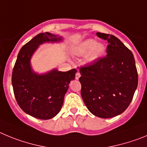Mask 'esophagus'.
Returning <instances> with one entry per match:
<instances>
[{
	"instance_id": "34e87169",
	"label": "esophagus",
	"mask_w": 147,
	"mask_h": 147,
	"mask_svg": "<svg viewBox=\"0 0 147 147\" xmlns=\"http://www.w3.org/2000/svg\"><path fill=\"white\" fill-rule=\"evenodd\" d=\"M80 77V72H79V71H78V72H76V75H75V79H76V80H78Z\"/></svg>"
}]
</instances>
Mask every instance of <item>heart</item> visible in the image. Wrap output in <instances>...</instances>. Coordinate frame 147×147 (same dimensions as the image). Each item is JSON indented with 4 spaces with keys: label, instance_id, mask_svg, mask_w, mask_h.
<instances>
[{
    "label": "heart",
    "instance_id": "1",
    "mask_svg": "<svg viewBox=\"0 0 147 147\" xmlns=\"http://www.w3.org/2000/svg\"><path fill=\"white\" fill-rule=\"evenodd\" d=\"M105 51V47L101 43H96L94 39H86L77 48V54L85 55L88 54V60L90 61L96 60Z\"/></svg>",
    "mask_w": 147,
    "mask_h": 147
}]
</instances>
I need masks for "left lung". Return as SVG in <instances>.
<instances>
[{
	"mask_svg": "<svg viewBox=\"0 0 147 147\" xmlns=\"http://www.w3.org/2000/svg\"><path fill=\"white\" fill-rule=\"evenodd\" d=\"M107 40V55L79 67L81 96L92 114L108 119L127 108L138 86V72L133 53L117 37L96 33Z\"/></svg>",
	"mask_w": 147,
	"mask_h": 147,
	"instance_id": "1",
	"label": "left lung"
}]
</instances>
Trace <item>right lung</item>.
<instances>
[{"label":"right lung","instance_id":"right-lung-1","mask_svg":"<svg viewBox=\"0 0 147 147\" xmlns=\"http://www.w3.org/2000/svg\"><path fill=\"white\" fill-rule=\"evenodd\" d=\"M61 39L49 32L36 35L22 46L13 68L11 83L17 102L25 113L39 119H50L59 113L69 83L75 79L77 70L53 69L37 75L31 70L30 59L39 45Z\"/></svg>","mask_w":147,"mask_h":147}]
</instances>
